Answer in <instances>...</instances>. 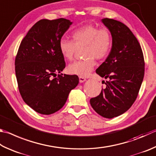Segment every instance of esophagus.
<instances>
[{"label":"esophagus","mask_w":156,"mask_h":156,"mask_svg":"<svg viewBox=\"0 0 156 156\" xmlns=\"http://www.w3.org/2000/svg\"><path fill=\"white\" fill-rule=\"evenodd\" d=\"M79 81H80V83H84V81H86V78L83 77V76H80L79 77Z\"/></svg>","instance_id":"34e87169"}]
</instances>
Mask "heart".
Returning <instances> with one entry per match:
<instances>
[{
	"label": "heart",
	"instance_id": "heart-1",
	"mask_svg": "<svg viewBox=\"0 0 156 156\" xmlns=\"http://www.w3.org/2000/svg\"><path fill=\"white\" fill-rule=\"evenodd\" d=\"M72 41L62 39L59 41V50L67 61L72 60L77 50L84 48V60L75 61L67 67L70 74L87 76L95 66L94 58L102 59L109 55L112 46L111 33L107 29H100L93 24L78 28L72 33Z\"/></svg>",
	"mask_w": 156,
	"mask_h": 156
}]
</instances>
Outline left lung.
Returning <instances> with one entry per match:
<instances>
[{
    "label": "left lung",
    "instance_id": "1",
    "mask_svg": "<svg viewBox=\"0 0 156 156\" xmlns=\"http://www.w3.org/2000/svg\"><path fill=\"white\" fill-rule=\"evenodd\" d=\"M111 33L112 46L105 61L96 69L107 79L100 94L90 100L95 111L112 119L126 112L137 98L145 73L142 49L126 25L112 19L101 20Z\"/></svg>",
    "mask_w": 156,
    "mask_h": 156
}]
</instances>
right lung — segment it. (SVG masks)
<instances>
[{"instance_id": "1", "label": "right lung", "mask_w": 156, "mask_h": 156, "mask_svg": "<svg viewBox=\"0 0 156 156\" xmlns=\"http://www.w3.org/2000/svg\"><path fill=\"white\" fill-rule=\"evenodd\" d=\"M72 23L65 18L41 20L20 45L15 61L20 93L24 102L41 115L60 110L78 84V76L61 73L66 62L59 41Z\"/></svg>"}]
</instances>
